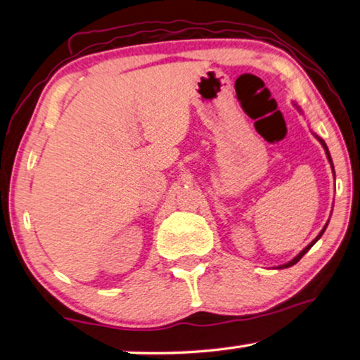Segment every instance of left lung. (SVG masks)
I'll use <instances>...</instances> for the list:
<instances>
[{"instance_id": "obj_1", "label": "left lung", "mask_w": 360, "mask_h": 360, "mask_svg": "<svg viewBox=\"0 0 360 360\" xmlns=\"http://www.w3.org/2000/svg\"><path fill=\"white\" fill-rule=\"evenodd\" d=\"M316 138H318V139H319V143L322 144V148H324V150H326V154H327V158H328V162H330V165H332V169H333L332 157H330V152H328V149H327V144L324 143V139H321L319 136H316ZM326 229H327V224H326V227L321 230V233H319L318 236H316V238H314V240H313L311 243H309V245H308L307 248H304V249H303V251H302L300 254H298V255H297V257H294V259H292L290 262H288V264H284V265H281V266H279V268H288V266H292V265H295V264H297V262H298V260H300V259L303 257V255H304V254H307V252L309 251V249H311V246L314 245V243H316V241H318V240L321 238V236H322V233H324V231H326Z\"/></svg>"}]
</instances>
